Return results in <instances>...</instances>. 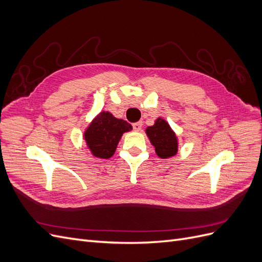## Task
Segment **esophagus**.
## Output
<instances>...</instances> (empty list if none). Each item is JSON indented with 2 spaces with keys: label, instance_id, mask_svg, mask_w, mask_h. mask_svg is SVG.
<instances>
[{
  "label": "esophagus",
  "instance_id": "obj_1",
  "mask_svg": "<svg viewBox=\"0 0 262 262\" xmlns=\"http://www.w3.org/2000/svg\"><path fill=\"white\" fill-rule=\"evenodd\" d=\"M142 122L141 121H139V122H136V123H133V129H134V131H141V129H142Z\"/></svg>",
  "mask_w": 262,
  "mask_h": 262
}]
</instances>
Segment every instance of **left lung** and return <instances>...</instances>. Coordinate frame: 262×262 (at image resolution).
I'll return each mask as SVG.
<instances>
[{
	"mask_svg": "<svg viewBox=\"0 0 262 262\" xmlns=\"http://www.w3.org/2000/svg\"><path fill=\"white\" fill-rule=\"evenodd\" d=\"M146 136L155 147L158 157L168 158L175 156L178 152V140L168 122L162 118H157L152 126H147Z\"/></svg>",
	"mask_w": 262,
	"mask_h": 262,
	"instance_id": "left-lung-1",
	"label": "left lung"
}]
</instances>
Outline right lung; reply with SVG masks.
<instances>
[{
    "instance_id": "obj_1",
    "label": "right lung",
    "mask_w": 262,
    "mask_h": 262,
    "mask_svg": "<svg viewBox=\"0 0 262 262\" xmlns=\"http://www.w3.org/2000/svg\"><path fill=\"white\" fill-rule=\"evenodd\" d=\"M132 130V125L122 119H118L109 112H101L84 132V139L92 154L98 158L112 157L122 134Z\"/></svg>"
}]
</instances>
